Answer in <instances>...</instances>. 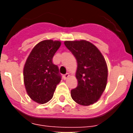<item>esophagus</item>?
<instances>
[{
	"instance_id": "esophagus-1",
	"label": "esophagus",
	"mask_w": 133,
	"mask_h": 133,
	"mask_svg": "<svg viewBox=\"0 0 133 133\" xmlns=\"http://www.w3.org/2000/svg\"><path fill=\"white\" fill-rule=\"evenodd\" d=\"M69 77V73H66V74H65V75H63V78H64V80H66Z\"/></svg>"
}]
</instances>
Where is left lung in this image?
Segmentation results:
<instances>
[{
    "mask_svg": "<svg viewBox=\"0 0 133 133\" xmlns=\"http://www.w3.org/2000/svg\"><path fill=\"white\" fill-rule=\"evenodd\" d=\"M64 45L77 62L76 77L78 85L70 91L71 97L81 105L97 102L106 88L108 69L101 52L89 41H65Z\"/></svg>",
    "mask_w": 133,
    "mask_h": 133,
    "instance_id": "8db88e82",
    "label": "left lung"
}]
</instances>
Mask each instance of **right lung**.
Returning <instances> with one entry per match:
<instances>
[{
    "label": "right lung",
    "instance_id": "add662e5",
    "mask_svg": "<svg viewBox=\"0 0 133 133\" xmlns=\"http://www.w3.org/2000/svg\"><path fill=\"white\" fill-rule=\"evenodd\" d=\"M58 41L45 40L35 46L28 56L23 70L27 94L39 104L47 103L53 97L61 75L52 58L61 46Z\"/></svg>",
    "mask_w": 133,
    "mask_h": 133
}]
</instances>
